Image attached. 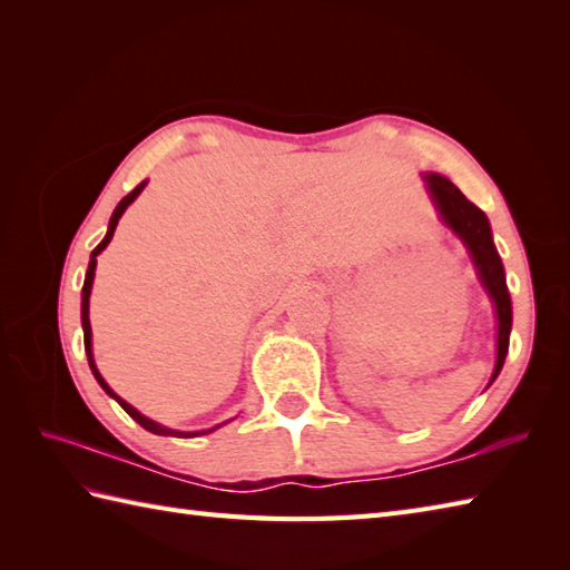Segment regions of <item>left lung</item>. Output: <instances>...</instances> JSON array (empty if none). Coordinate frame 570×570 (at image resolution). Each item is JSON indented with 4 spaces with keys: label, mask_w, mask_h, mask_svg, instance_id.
Returning <instances> with one entry per match:
<instances>
[{
    "label": "left lung",
    "mask_w": 570,
    "mask_h": 570,
    "mask_svg": "<svg viewBox=\"0 0 570 570\" xmlns=\"http://www.w3.org/2000/svg\"><path fill=\"white\" fill-rule=\"evenodd\" d=\"M429 188V196L435 208H439L441 220L453 229L460 242L468 247L470 259L475 264L480 284L490 294L494 313H498V362L490 384L498 380V374L504 365L507 350H510V331H512V298L507 292L504 266L498 254V247L492 242V229L488 215L482 213L475 203H470L451 180L439 174L423 176Z\"/></svg>",
    "instance_id": "8db88e82"
}]
</instances>
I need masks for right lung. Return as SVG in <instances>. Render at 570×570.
Segmentation results:
<instances>
[{
  "mask_svg": "<svg viewBox=\"0 0 570 570\" xmlns=\"http://www.w3.org/2000/svg\"><path fill=\"white\" fill-rule=\"evenodd\" d=\"M144 186H147V180H144V184H139L135 190L129 193V196H125L122 200H119V205L115 208V213H112V217H110V227H107V235H105V239L100 242L98 247L92 249V254H90V264H88V274H85V284H82V304H80V318H82V335H85V353H88V362H90V370H92V374H95V380L100 382V386L102 390L110 394L112 399H117V404L122 406L127 414L135 419L141 429H147V431H151V433H156V435H176V439H196V435H205V433H213L215 429H220V426H213V429H205V431H174V429H166V426H161V423H156V421H151V419H147V416H141L139 411L135 409V406H129L125 399H119L110 386H107V382L102 380V374L98 372V367H95V360H92V328H90V292H92V278H95V266H98V254L110 245V239H112V235H115V229H117V223H119V217H122V213L129 208L131 203H135V198L139 196V193L144 190Z\"/></svg>",
  "mask_w": 570,
  "mask_h": 570,
  "instance_id": "1",
  "label": "right lung"
}]
</instances>
